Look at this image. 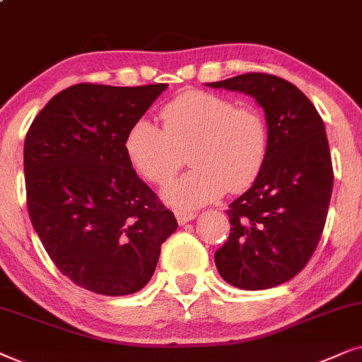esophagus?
Returning <instances> with one entry per match:
<instances>
[{"label": "esophagus", "mask_w": 362, "mask_h": 362, "mask_svg": "<svg viewBox=\"0 0 362 362\" xmlns=\"http://www.w3.org/2000/svg\"><path fill=\"white\" fill-rule=\"evenodd\" d=\"M197 216L195 211H184V210H177L175 211V218L178 221V225H185L192 221Z\"/></svg>", "instance_id": "1"}]
</instances>
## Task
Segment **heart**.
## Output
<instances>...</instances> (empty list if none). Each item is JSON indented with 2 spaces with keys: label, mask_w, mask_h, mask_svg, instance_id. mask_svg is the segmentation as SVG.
<instances>
[{
  "label": "heart",
  "mask_w": 362,
  "mask_h": 362,
  "mask_svg": "<svg viewBox=\"0 0 362 362\" xmlns=\"http://www.w3.org/2000/svg\"><path fill=\"white\" fill-rule=\"evenodd\" d=\"M163 129L137 120L125 136L134 168L156 185H165L184 165L189 173L163 192L170 204L197 209L228 192H242L257 180L268 156V124L258 109L223 95L185 90L163 105Z\"/></svg>",
  "instance_id": "1"
}]
</instances>
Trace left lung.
I'll use <instances>...</instances> for the list:
<instances>
[{
	"label": "left lung",
	"mask_w": 362,
	"mask_h": 362,
	"mask_svg": "<svg viewBox=\"0 0 362 362\" xmlns=\"http://www.w3.org/2000/svg\"><path fill=\"white\" fill-rule=\"evenodd\" d=\"M209 86L255 98L269 132L263 170L226 210L231 228L215 252L216 269L242 290L278 286L306 267L326 223L334 177L325 122L278 76L248 72Z\"/></svg>",
	"instance_id": "obj_1"
}]
</instances>
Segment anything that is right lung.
I'll list each match as a JSON object with an SVG mask.
<instances>
[{
	"label": "right lung",
	"instance_id": "right-lung-1",
	"mask_svg": "<svg viewBox=\"0 0 362 362\" xmlns=\"http://www.w3.org/2000/svg\"><path fill=\"white\" fill-rule=\"evenodd\" d=\"M167 84H76L56 94L24 141L31 223L57 269L77 286L132 295L151 281L177 220L137 177L129 129Z\"/></svg>",
	"mask_w": 362,
	"mask_h": 362
}]
</instances>
